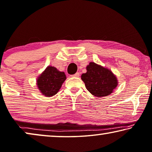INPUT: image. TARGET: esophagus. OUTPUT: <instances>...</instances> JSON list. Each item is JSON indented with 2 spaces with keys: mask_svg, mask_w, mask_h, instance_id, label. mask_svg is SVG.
<instances>
[{
  "mask_svg": "<svg viewBox=\"0 0 152 152\" xmlns=\"http://www.w3.org/2000/svg\"><path fill=\"white\" fill-rule=\"evenodd\" d=\"M72 77H79L80 76V74L78 73V72H76L75 74H74V75L72 76Z\"/></svg>",
  "mask_w": 152,
  "mask_h": 152,
  "instance_id": "34e87169",
  "label": "esophagus"
}]
</instances>
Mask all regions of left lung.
Returning <instances> with one entry per match:
<instances>
[{
	"label": "left lung",
	"instance_id": "1",
	"mask_svg": "<svg viewBox=\"0 0 152 152\" xmlns=\"http://www.w3.org/2000/svg\"><path fill=\"white\" fill-rule=\"evenodd\" d=\"M81 79L87 89L96 97L110 95L117 85L116 76L110 70L91 62L87 67V72L83 74Z\"/></svg>",
	"mask_w": 152,
	"mask_h": 152
}]
</instances>
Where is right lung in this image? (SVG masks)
<instances>
[{
    "label": "right lung",
    "instance_id": "1",
    "mask_svg": "<svg viewBox=\"0 0 152 152\" xmlns=\"http://www.w3.org/2000/svg\"><path fill=\"white\" fill-rule=\"evenodd\" d=\"M66 79L64 72L54 67L48 66L37 79V86L42 94L47 97L54 96Z\"/></svg>",
    "mask_w": 152,
    "mask_h": 152
}]
</instances>
